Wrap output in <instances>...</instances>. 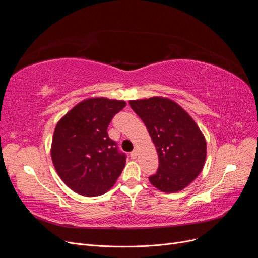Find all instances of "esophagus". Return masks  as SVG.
I'll return each instance as SVG.
<instances>
[{
    "instance_id": "obj_1",
    "label": "esophagus",
    "mask_w": 258,
    "mask_h": 258,
    "mask_svg": "<svg viewBox=\"0 0 258 258\" xmlns=\"http://www.w3.org/2000/svg\"><path fill=\"white\" fill-rule=\"evenodd\" d=\"M137 156H138V152H137V151L131 152V154H130V157H131L132 159H136V158H137Z\"/></svg>"
}]
</instances>
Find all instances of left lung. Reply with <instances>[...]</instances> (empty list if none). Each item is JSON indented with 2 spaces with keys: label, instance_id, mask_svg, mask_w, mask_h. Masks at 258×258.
<instances>
[{
  "label": "left lung",
  "instance_id": "obj_1",
  "mask_svg": "<svg viewBox=\"0 0 258 258\" xmlns=\"http://www.w3.org/2000/svg\"><path fill=\"white\" fill-rule=\"evenodd\" d=\"M129 104L143 120L158 153L159 167L150 182L163 192L188 186L205 166L207 143L197 123L174 101L153 97Z\"/></svg>",
  "mask_w": 258,
  "mask_h": 258
}]
</instances>
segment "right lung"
Listing matches in <instances>:
<instances>
[{
	"instance_id": "add662e5",
	"label": "right lung",
	"mask_w": 258,
	"mask_h": 258,
	"mask_svg": "<svg viewBox=\"0 0 258 258\" xmlns=\"http://www.w3.org/2000/svg\"><path fill=\"white\" fill-rule=\"evenodd\" d=\"M124 106V101L90 98L58 121L51 159L60 178L73 191L86 197L100 196L119 177L126 155L108 137L107 127Z\"/></svg>"
}]
</instances>
